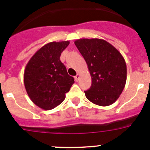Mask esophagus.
I'll return each mask as SVG.
<instances>
[{"instance_id": "obj_1", "label": "esophagus", "mask_w": 150, "mask_h": 150, "mask_svg": "<svg viewBox=\"0 0 150 150\" xmlns=\"http://www.w3.org/2000/svg\"><path fill=\"white\" fill-rule=\"evenodd\" d=\"M79 74H76V76H74V79H75V81L77 82V81H78V79H79Z\"/></svg>"}]
</instances>
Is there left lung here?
<instances>
[{
    "label": "left lung",
    "instance_id": "1",
    "mask_svg": "<svg viewBox=\"0 0 150 150\" xmlns=\"http://www.w3.org/2000/svg\"><path fill=\"white\" fill-rule=\"evenodd\" d=\"M88 65L91 86L85 91L88 100L106 107L113 104L122 92L127 79L124 58L104 40L79 39L74 42Z\"/></svg>",
    "mask_w": 150,
    "mask_h": 150
}]
</instances>
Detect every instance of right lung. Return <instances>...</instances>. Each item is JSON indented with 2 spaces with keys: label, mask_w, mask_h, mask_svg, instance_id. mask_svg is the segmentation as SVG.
<instances>
[{
  "label": "right lung",
  "mask_w": 150,
  "mask_h": 150,
  "mask_svg": "<svg viewBox=\"0 0 150 150\" xmlns=\"http://www.w3.org/2000/svg\"><path fill=\"white\" fill-rule=\"evenodd\" d=\"M70 42H51L41 47L28 62L24 73V84L34 104L48 110L65 98L74 83L60 56Z\"/></svg>",
  "instance_id": "add662e5"
}]
</instances>
